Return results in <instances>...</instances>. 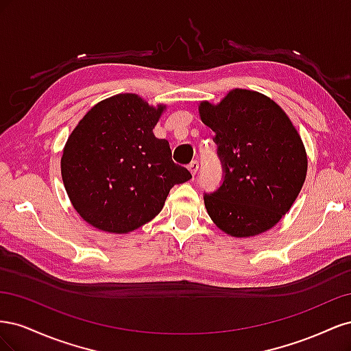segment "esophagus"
Wrapping results in <instances>:
<instances>
[{"mask_svg":"<svg viewBox=\"0 0 351 351\" xmlns=\"http://www.w3.org/2000/svg\"><path fill=\"white\" fill-rule=\"evenodd\" d=\"M189 169H190V173H192V176L195 177L196 176V173H197V169H199V161H192L189 164Z\"/></svg>","mask_w":351,"mask_h":351,"instance_id":"obj_1","label":"esophagus"}]
</instances>
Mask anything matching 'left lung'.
I'll list each match as a JSON object with an SVG mask.
<instances>
[{
    "label": "left lung",
    "mask_w": 351,
    "mask_h": 351,
    "mask_svg": "<svg viewBox=\"0 0 351 351\" xmlns=\"http://www.w3.org/2000/svg\"><path fill=\"white\" fill-rule=\"evenodd\" d=\"M215 132L222 184L205 193L217 227L232 237L268 231L290 210L307 173L300 134L278 104L265 95L232 89L219 104L199 105Z\"/></svg>",
    "instance_id": "left-lung-1"
}]
</instances>
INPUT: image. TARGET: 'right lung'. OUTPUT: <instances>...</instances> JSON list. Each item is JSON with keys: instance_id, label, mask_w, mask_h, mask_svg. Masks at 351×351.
Segmentation results:
<instances>
[{"instance_id": "right-lung-1", "label": "right lung", "mask_w": 351, "mask_h": 351, "mask_svg": "<svg viewBox=\"0 0 351 351\" xmlns=\"http://www.w3.org/2000/svg\"><path fill=\"white\" fill-rule=\"evenodd\" d=\"M165 105L134 93L98 102L69 136L61 176L77 214L95 228L124 234L161 212L174 184L192 178L154 134Z\"/></svg>"}]
</instances>
